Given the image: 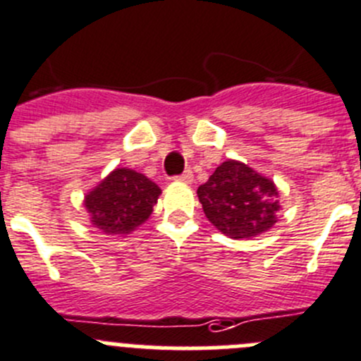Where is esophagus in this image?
Here are the masks:
<instances>
[{"label": "esophagus", "mask_w": 361, "mask_h": 361, "mask_svg": "<svg viewBox=\"0 0 361 361\" xmlns=\"http://www.w3.org/2000/svg\"><path fill=\"white\" fill-rule=\"evenodd\" d=\"M176 180L178 181H183V183H192V180H194V174H192L190 169H187L183 174L176 176Z\"/></svg>", "instance_id": "obj_1"}]
</instances>
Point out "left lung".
I'll return each mask as SVG.
<instances>
[{
  "label": "left lung",
  "instance_id": "left-lung-1",
  "mask_svg": "<svg viewBox=\"0 0 361 361\" xmlns=\"http://www.w3.org/2000/svg\"><path fill=\"white\" fill-rule=\"evenodd\" d=\"M204 215L226 236L240 240L271 229L279 220V190L252 167L227 160L197 188Z\"/></svg>",
  "mask_w": 361,
  "mask_h": 361
}]
</instances>
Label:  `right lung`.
<instances>
[{"mask_svg": "<svg viewBox=\"0 0 361 361\" xmlns=\"http://www.w3.org/2000/svg\"><path fill=\"white\" fill-rule=\"evenodd\" d=\"M160 194L159 185L145 174L118 167L87 192L84 206L97 229L111 236H125L149 219Z\"/></svg>", "mask_w": 361, "mask_h": 361, "instance_id": "add662e5", "label": "right lung"}]
</instances>
